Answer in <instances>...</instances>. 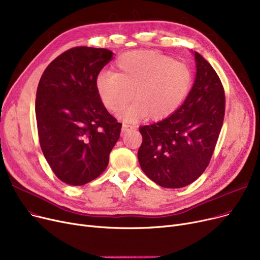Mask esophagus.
Returning <instances> with one entry per match:
<instances>
[{
  "mask_svg": "<svg viewBox=\"0 0 260 260\" xmlns=\"http://www.w3.org/2000/svg\"><path fill=\"white\" fill-rule=\"evenodd\" d=\"M133 128H134V126L131 125V124L123 123V125H122V132H123V133H125V132L129 131V129H133Z\"/></svg>",
  "mask_w": 260,
  "mask_h": 260,
  "instance_id": "esophagus-1",
  "label": "esophagus"
}]
</instances>
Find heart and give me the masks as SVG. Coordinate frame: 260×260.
<instances>
[{
  "mask_svg": "<svg viewBox=\"0 0 260 260\" xmlns=\"http://www.w3.org/2000/svg\"><path fill=\"white\" fill-rule=\"evenodd\" d=\"M192 85L188 64L153 50H136L120 55L115 73L100 74L95 89L103 106L118 112L132 100L122 117L135 121L148 116L162 120L182 105Z\"/></svg>",
  "mask_w": 260,
  "mask_h": 260,
  "instance_id": "heart-1",
  "label": "heart"
}]
</instances>
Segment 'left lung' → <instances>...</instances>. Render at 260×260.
Returning a JSON list of instances; mask_svg holds the SVG:
<instances>
[{
	"mask_svg": "<svg viewBox=\"0 0 260 260\" xmlns=\"http://www.w3.org/2000/svg\"><path fill=\"white\" fill-rule=\"evenodd\" d=\"M197 76L184 104L171 116L139 128L142 171L164 188L193 183L208 167L223 125L225 94L209 62L194 54Z\"/></svg>",
	"mask_w": 260,
	"mask_h": 260,
	"instance_id": "left-lung-1",
	"label": "left lung"
}]
</instances>
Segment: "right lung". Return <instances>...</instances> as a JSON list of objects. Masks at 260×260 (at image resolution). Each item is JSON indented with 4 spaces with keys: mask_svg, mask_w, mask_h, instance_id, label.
I'll list each match as a JSON object with an SVG mask.
<instances>
[{
    "mask_svg": "<svg viewBox=\"0 0 260 260\" xmlns=\"http://www.w3.org/2000/svg\"><path fill=\"white\" fill-rule=\"evenodd\" d=\"M107 49L75 47L44 70L36 93L42 153L61 182L82 186L102 174L120 137L119 123L103 106L95 80L112 59Z\"/></svg>",
    "mask_w": 260,
    "mask_h": 260,
    "instance_id": "1",
    "label": "right lung"
}]
</instances>
